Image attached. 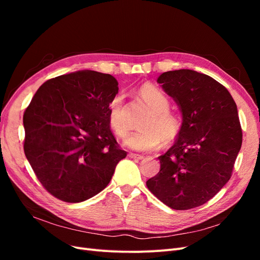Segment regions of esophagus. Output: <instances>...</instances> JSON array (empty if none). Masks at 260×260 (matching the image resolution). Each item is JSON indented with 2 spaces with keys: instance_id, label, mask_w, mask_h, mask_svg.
<instances>
[{
  "instance_id": "obj_1",
  "label": "esophagus",
  "mask_w": 260,
  "mask_h": 260,
  "mask_svg": "<svg viewBox=\"0 0 260 260\" xmlns=\"http://www.w3.org/2000/svg\"><path fill=\"white\" fill-rule=\"evenodd\" d=\"M129 157H130V158L137 159V160H141V159H143V156H142V155H139V154H133V153H130V154H129Z\"/></svg>"
}]
</instances>
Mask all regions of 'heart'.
I'll use <instances>...</instances> for the list:
<instances>
[{"instance_id": "obj_1", "label": "heart", "mask_w": 260, "mask_h": 260, "mask_svg": "<svg viewBox=\"0 0 260 260\" xmlns=\"http://www.w3.org/2000/svg\"><path fill=\"white\" fill-rule=\"evenodd\" d=\"M139 95L149 108V112L141 123L143 129L129 135L124 139V144L135 151L147 152L158 147L162 138L165 143L174 141L182 127V120L178 114L169 109L168 96L152 84L141 86ZM108 119L117 136L127 135L130 127L122 94H117L109 102Z\"/></svg>"}]
</instances>
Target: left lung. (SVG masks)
Instances as JSON below:
<instances>
[{
    "label": "left lung",
    "instance_id": "left-lung-1",
    "mask_svg": "<svg viewBox=\"0 0 260 260\" xmlns=\"http://www.w3.org/2000/svg\"><path fill=\"white\" fill-rule=\"evenodd\" d=\"M157 82L178 104L182 127L146 185L172 209L199 207L231 178L242 146L238 107L221 83L191 69L164 73Z\"/></svg>",
    "mask_w": 260,
    "mask_h": 260
}]
</instances>
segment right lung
<instances>
[{
	"mask_svg": "<svg viewBox=\"0 0 260 260\" xmlns=\"http://www.w3.org/2000/svg\"><path fill=\"white\" fill-rule=\"evenodd\" d=\"M118 82L80 70L44 82L23 114V151L37 178L55 198L80 203L107 186L127 156L108 119Z\"/></svg>",
	"mask_w": 260,
	"mask_h": 260,
	"instance_id": "1",
	"label": "right lung"
}]
</instances>
